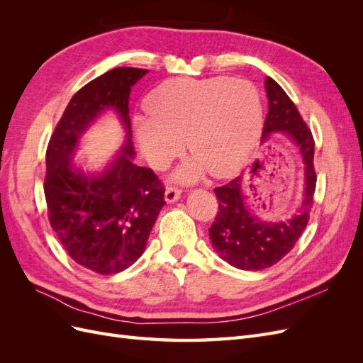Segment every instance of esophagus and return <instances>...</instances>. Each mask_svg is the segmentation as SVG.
I'll use <instances>...</instances> for the list:
<instances>
[{
    "label": "esophagus",
    "mask_w": 363,
    "mask_h": 363,
    "mask_svg": "<svg viewBox=\"0 0 363 363\" xmlns=\"http://www.w3.org/2000/svg\"><path fill=\"white\" fill-rule=\"evenodd\" d=\"M180 195H182V189L175 188V186H168L167 191H164V200L168 203H174L180 199Z\"/></svg>",
    "instance_id": "34e87169"
}]
</instances>
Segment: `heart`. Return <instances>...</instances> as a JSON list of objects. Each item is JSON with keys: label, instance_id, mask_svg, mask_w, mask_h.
<instances>
[{"label": "heart", "instance_id": "heart-1", "mask_svg": "<svg viewBox=\"0 0 363 363\" xmlns=\"http://www.w3.org/2000/svg\"><path fill=\"white\" fill-rule=\"evenodd\" d=\"M138 118L135 133L147 159L164 168L180 155L183 139L195 156L177 172L191 182L207 168L213 177L233 174L255 144L262 124L257 87L244 79L180 77L159 84Z\"/></svg>", "mask_w": 363, "mask_h": 363}]
</instances>
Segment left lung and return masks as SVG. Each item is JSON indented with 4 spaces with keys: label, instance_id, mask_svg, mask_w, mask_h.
Masks as SVG:
<instances>
[{
    "label": "left lung",
    "instance_id": "1",
    "mask_svg": "<svg viewBox=\"0 0 363 363\" xmlns=\"http://www.w3.org/2000/svg\"><path fill=\"white\" fill-rule=\"evenodd\" d=\"M268 115L262 130V140L271 135L286 133L298 145L306 164V191L301 212L284 223H262L252 213L244 195L242 177L215 188L218 213L208 228L212 245L230 265L245 271H259L276 265L294 248L309 223L316 188L313 167L315 140L298 108L271 77L265 79Z\"/></svg>",
    "mask_w": 363,
    "mask_h": 363
}]
</instances>
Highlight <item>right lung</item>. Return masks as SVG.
I'll return each mask as SVG.
<instances>
[{"instance_id":"1","label":"right lung","mask_w":363,"mask_h":363,"mask_svg":"<svg viewBox=\"0 0 363 363\" xmlns=\"http://www.w3.org/2000/svg\"><path fill=\"white\" fill-rule=\"evenodd\" d=\"M145 74L147 69L123 67L84 84L71 98L47 147L48 221L69 257L103 276L124 271L140 257L167 204L157 174L131 162L128 95ZM108 106L123 119L129 139L103 174H84L73 163L74 145L90 121Z\"/></svg>"}]
</instances>
